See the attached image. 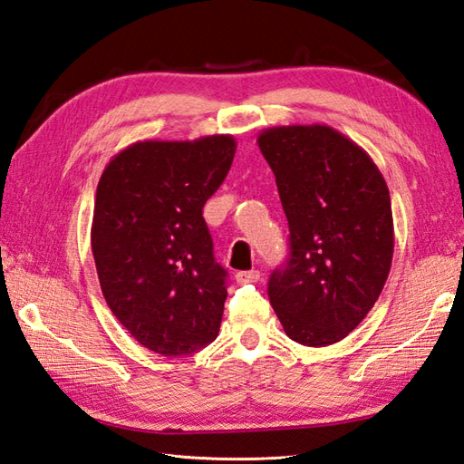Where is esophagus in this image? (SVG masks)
<instances>
[{
  "label": "esophagus",
  "mask_w": 464,
  "mask_h": 464,
  "mask_svg": "<svg viewBox=\"0 0 464 464\" xmlns=\"http://www.w3.org/2000/svg\"><path fill=\"white\" fill-rule=\"evenodd\" d=\"M234 277L238 284H250V282L260 280V272L258 270H244V272H236Z\"/></svg>",
  "instance_id": "obj_1"
}]
</instances>
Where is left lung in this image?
Listing matches in <instances>:
<instances>
[{
	"instance_id": "obj_1",
	"label": "left lung",
	"mask_w": 464,
	"mask_h": 464,
	"mask_svg": "<svg viewBox=\"0 0 464 464\" xmlns=\"http://www.w3.org/2000/svg\"><path fill=\"white\" fill-rule=\"evenodd\" d=\"M258 147L290 224V258L270 276V304L294 342H342L375 305L393 260L383 174L327 125L266 129Z\"/></svg>"
}]
</instances>
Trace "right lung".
Returning a JSON list of instances; mask_svg holds the SVG:
<instances>
[{"label": "right lung", "instance_id": "add662e5", "mask_svg": "<svg viewBox=\"0 0 464 464\" xmlns=\"http://www.w3.org/2000/svg\"><path fill=\"white\" fill-rule=\"evenodd\" d=\"M236 152L230 135L139 140L101 174L91 250L107 305L140 345L192 355L218 335L226 272L204 222Z\"/></svg>", "mask_w": 464, "mask_h": 464}]
</instances>
